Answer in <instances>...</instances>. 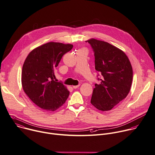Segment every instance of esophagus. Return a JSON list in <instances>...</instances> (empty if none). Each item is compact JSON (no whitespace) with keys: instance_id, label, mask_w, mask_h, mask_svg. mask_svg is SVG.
Here are the masks:
<instances>
[{"instance_id":"obj_1","label":"esophagus","mask_w":155,"mask_h":155,"mask_svg":"<svg viewBox=\"0 0 155 155\" xmlns=\"http://www.w3.org/2000/svg\"><path fill=\"white\" fill-rule=\"evenodd\" d=\"M79 86H80V84L77 85V86H72V87H73L74 89H77V88H78Z\"/></svg>"}]
</instances>
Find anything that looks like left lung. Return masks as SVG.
Listing matches in <instances>:
<instances>
[{
  "mask_svg": "<svg viewBox=\"0 0 155 155\" xmlns=\"http://www.w3.org/2000/svg\"><path fill=\"white\" fill-rule=\"evenodd\" d=\"M95 69L100 73L91 103L98 110H111L128 94L133 80L130 61L122 50L108 42L91 39ZM97 76V77H98Z\"/></svg>",
  "mask_w": 155,
  "mask_h": 155,
  "instance_id": "left-lung-1",
  "label": "left lung"
}]
</instances>
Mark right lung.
Instances as JSON below:
<instances>
[{"instance_id":"obj_1","label":"right lung","mask_w":155,"mask_h":155,"mask_svg":"<svg viewBox=\"0 0 155 155\" xmlns=\"http://www.w3.org/2000/svg\"><path fill=\"white\" fill-rule=\"evenodd\" d=\"M73 45L50 42L33 50L22 70V85L30 99L41 109L54 111L68 99L69 91L54 80V71Z\"/></svg>"}]
</instances>
